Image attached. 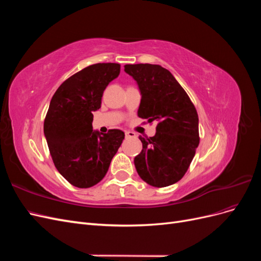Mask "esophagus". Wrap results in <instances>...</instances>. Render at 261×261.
Returning <instances> with one entry per match:
<instances>
[{"label":"esophagus","mask_w":261,"mask_h":261,"mask_svg":"<svg viewBox=\"0 0 261 261\" xmlns=\"http://www.w3.org/2000/svg\"><path fill=\"white\" fill-rule=\"evenodd\" d=\"M125 136H126V138H134V137L136 136V134L134 133V132L126 130V132H125Z\"/></svg>","instance_id":"obj_1"}]
</instances>
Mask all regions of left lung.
<instances>
[{
  "mask_svg": "<svg viewBox=\"0 0 261 261\" xmlns=\"http://www.w3.org/2000/svg\"><path fill=\"white\" fill-rule=\"evenodd\" d=\"M141 96L138 116L158 121L153 137H139L143 150L134 163L147 184L165 187L184 176L199 145L198 114L185 90L167 68L154 64L124 66Z\"/></svg>",
  "mask_w": 261,
  "mask_h": 261,
  "instance_id": "obj_1",
  "label": "left lung"
}]
</instances>
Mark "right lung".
Here are the masks:
<instances>
[{
    "instance_id": "1",
    "label": "right lung",
    "mask_w": 261,
    "mask_h": 261,
    "mask_svg": "<svg viewBox=\"0 0 261 261\" xmlns=\"http://www.w3.org/2000/svg\"><path fill=\"white\" fill-rule=\"evenodd\" d=\"M117 63H98L63 83L51 99L43 132L55 168L70 184L88 188L109 170L124 139L120 129H92L107 86L120 75Z\"/></svg>"
}]
</instances>
